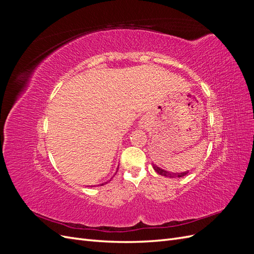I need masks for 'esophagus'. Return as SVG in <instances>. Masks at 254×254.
<instances>
[{
    "label": "esophagus",
    "instance_id": "1",
    "mask_svg": "<svg viewBox=\"0 0 254 254\" xmlns=\"http://www.w3.org/2000/svg\"><path fill=\"white\" fill-rule=\"evenodd\" d=\"M141 125H142V127H144V126H145V123H144V122H142V123H141Z\"/></svg>",
    "mask_w": 254,
    "mask_h": 254
}]
</instances>
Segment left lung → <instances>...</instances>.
Returning <instances> with one entry per match:
<instances>
[{
	"mask_svg": "<svg viewBox=\"0 0 254 254\" xmlns=\"http://www.w3.org/2000/svg\"><path fill=\"white\" fill-rule=\"evenodd\" d=\"M153 170H155L159 175L161 176H164V177H168V178H181V177L187 176L189 174V171L186 172H181V173H174V172H170V171H166L163 170V168L159 167L158 165H156L155 163H151Z\"/></svg>",
	"mask_w": 254,
	"mask_h": 254,
	"instance_id": "1",
	"label": "left lung"
}]
</instances>
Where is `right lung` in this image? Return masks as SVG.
Returning a JSON list of instances; mask_svg holds the SVG:
<instances>
[{"mask_svg": "<svg viewBox=\"0 0 254 254\" xmlns=\"http://www.w3.org/2000/svg\"><path fill=\"white\" fill-rule=\"evenodd\" d=\"M118 168H119V167H118ZM117 172H118V171H117ZM106 183H107V182H105V183H102V184H99V186H104V184H106Z\"/></svg>", "mask_w": 254, "mask_h": 254, "instance_id": "add662e5", "label": "right lung"}]
</instances>
